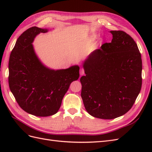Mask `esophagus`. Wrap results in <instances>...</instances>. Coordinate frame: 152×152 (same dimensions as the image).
Here are the masks:
<instances>
[{"mask_svg":"<svg viewBox=\"0 0 152 152\" xmlns=\"http://www.w3.org/2000/svg\"><path fill=\"white\" fill-rule=\"evenodd\" d=\"M80 75H83L84 74V70L82 68H81L80 70Z\"/></svg>","mask_w":152,"mask_h":152,"instance_id":"1","label":"esophagus"}]
</instances>
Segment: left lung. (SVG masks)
<instances>
[{
    "label": "left lung",
    "instance_id": "8db88e82",
    "mask_svg": "<svg viewBox=\"0 0 152 152\" xmlns=\"http://www.w3.org/2000/svg\"><path fill=\"white\" fill-rule=\"evenodd\" d=\"M112 42L92 52L83 62L81 97L94 117L113 119L129 110L142 84V61L135 41L123 31H110Z\"/></svg>",
    "mask_w": 152,
    "mask_h": 152
}]
</instances>
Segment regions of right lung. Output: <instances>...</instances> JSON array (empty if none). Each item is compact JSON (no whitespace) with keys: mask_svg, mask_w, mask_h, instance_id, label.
Instances as JSON below:
<instances>
[{"mask_svg":"<svg viewBox=\"0 0 152 152\" xmlns=\"http://www.w3.org/2000/svg\"><path fill=\"white\" fill-rule=\"evenodd\" d=\"M47 28L33 26L17 39L9 61V85L20 107L31 115L48 117L56 113L70 84L79 77V66L54 70L37 55L36 36Z\"/></svg>","mask_w":152,"mask_h":152,"instance_id":"right-lung-1","label":"right lung"}]
</instances>
